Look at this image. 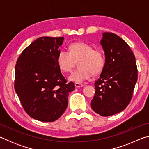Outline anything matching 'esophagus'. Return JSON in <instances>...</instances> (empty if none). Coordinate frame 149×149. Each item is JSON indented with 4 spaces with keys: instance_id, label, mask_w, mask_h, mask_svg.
<instances>
[{
    "instance_id": "34e87169",
    "label": "esophagus",
    "mask_w": 149,
    "mask_h": 149,
    "mask_svg": "<svg viewBox=\"0 0 149 149\" xmlns=\"http://www.w3.org/2000/svg\"><path fill=\"white\" fill-rule=\"evenodd\" d=\"M75 87H84V85L82 84H79V83H75Z\"/></svg>"
}]
</instances>
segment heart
Returning a JSON list of instances; mask_svg holds the SVG:
<instances>
[{"instance_id":"1","label":"heart","mask_w":149,"mask_h":149,"mask_svg":"<svg viewBox=\"0 0 149 149\" xmlns=\"http://www.w3.org/2000/svg\"><path fill=\"white\" fill-rule=\"evenodd\" d=\"M78 61L79 68L70 75L69 80L81 83L89 79L92 74H99L105 64L104 52L99 49H93L86 42H74L70 45L69 51L61 50L57 56V64L64 72H70Z\"/></svg>"}]
</instances>
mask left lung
Listing matches in <instances>:
<instances>
[{"label":"left lung","instance_id":"left-lung-1","mask_svg":"<svg viewBox=\"0 0 149 149\" xmlns=\"http://www.w3.org/2000/svg\"><path fill=\"white\" fill-rule=\"evenodd\" d=\"M100 44L105 64L95 83L92 109L102 116L122 112L132 100L137 81L135 57L127 42L112 33H104Z\"/></svg>","mask_w":149,"mask_h":149}]
</instances>
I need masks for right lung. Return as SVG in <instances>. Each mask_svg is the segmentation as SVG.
Returning <instances> with one entry per match:
<instances>
[{
    "label": "right lung",
    "instance_id": "obj_1",
    "mask_svg": "<svg viewBox=\"0 0 149 149\" xmlns=\"http://www.w3.org/2000/svg\"><path fill=\"white\" fill-rule=\"evenodd\" d=\"M63 41L62 37H39L23 50L15 67L14 89L20 102L29 116L41 122L58 119L75 89L57 64Z\"/></svg>",
    "mask_w": 149,
    "mask_h": 149
}]
</instances>
